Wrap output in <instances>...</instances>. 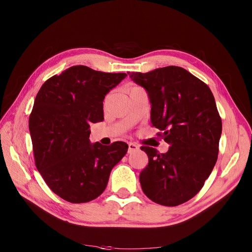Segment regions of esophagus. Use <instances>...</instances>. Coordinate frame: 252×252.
Segmentation results:
<instances>
[{"label":"esophagus","mask_w":252,"mask_h":252,"mask_svg":"<svg viewBox=\"0 0 252 252\" xmlns=\"http://www.w3.org/2000/svg\"><path fill=\"white\" fill-rule=\"evenodd\" d=\"M139 150V145L136 143H128V153H133Z\"/></svg>","instance_id":"34e87169"}]
</instances>
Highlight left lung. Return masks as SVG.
Returning a JSON list of instances; mask_svg holds the SVG:
<instances>
[{"mask_svg": "<svg viewBox=\"0 0 252 252\" xmlns=\"http://www.w3.org/2000/svg\"><path fill=\"white\" fill-rule=\"evenodd\" d=\"M127 74L146 89L152 126L169 145L166 153L141 147L149 160L140 174L142 190L160 205L187 202L202 189L218 160L221 118L213 93L179 66Z\"/></svg>", "mask_w": 252, "mask_h": 252, "instance_id": "8db88e82", "label": "left lung"}]
</instances>
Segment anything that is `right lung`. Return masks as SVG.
I'll return each instance as SVG.
<instances>
[{
	"instance_id": "add662e5",
	"label": "right lung",
	"mask_w": 252,
	"mask_h": 252,
	"mask_svg": "<svg viewBox=\"0 0 252 252\" xmlns=\"http://www.w3.org/2000/svg\"><path fill=\"white\" fill-rule=\"evenodd\" d=\"M126 73L75 65L53 75L39 89L30 115L35 166L62 199L85 203L100 196L127 144L90 143V125L104 119L103 100Z\"/></svg>"
}]
</instances>
